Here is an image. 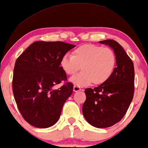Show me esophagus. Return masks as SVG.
Instances as JSON below:
<instances>
[{"label":"esophagus","instance_id":"1","mask_svg":"<svg viewBox=\"0 0 148 148\" xmlns=\"http://www.w3.org/2000/svg\"><path fill=\"white\" fill-rule=\"evenodd\" d=\"M81 88L79 87V86H76V85H75V86H73V91H75V92H77V91H81Z\"/></svg>","mask_w":148,"mask_h":148}]
</instances>
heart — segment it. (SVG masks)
Returning <instances> with one entry per match:
<instances>
[{
  "mask_svg": "<svg viewBox=\"0 0 148 148\" xmlns=\"http://www.w3.org/2000/svg\"><path fill=\"white\" fill-rule=\"evenodd\" d=\"M116 65V55L112 48L93 44H84L75 49L72 55L62 57L60 66L66 75L73 76L71 82L78 86L105 83L110 78Z\"/></svg>",
  "mask_w": 148,
  "mask_h": 148,
  "instance_id": "heart-1",
  "label": "heart"
}]
</instances>
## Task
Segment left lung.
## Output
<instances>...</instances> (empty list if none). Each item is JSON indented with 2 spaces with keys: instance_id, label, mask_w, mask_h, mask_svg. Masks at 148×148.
Masks as SVG:
<instances>
[{
  "instance_id": "obj_1",
  "label": "left lung",
  "mask_w": 148,
  "mask_h": 148,
  "mask_svg": "<svg viewBox=\"0 0 148 148\" xmlns=\"http://www.w3.org/2000/svg\"><path fill=\"white\" fill-rule=\"evenodd\" d=\"M109 45L116 55V67L105 83L85 89L82 112L86 121L98 128L109 127L125 115L134 93V69L130 57L115 40L100 41Z\"/></svg>"
}]
</instances>
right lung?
Returning <instances> with one entry per match:
<instances>
[{"label":"right lung","mask_w":148,"mask_h":148,"mask_svg":"<svg viewBox=\"0 0 148 148\" xmlns=\"http://www.w3.org/2000/svg\"><path fill=\"white\" fill-rule=\"evenodd\" d=\"M75 45L62 41H35L17 58L12 91L23 118L31 125L48 128L60 117L64 104L73 90L60 66L62 58Z\"/></svg>","instance_id":"1"}]
</instances>
